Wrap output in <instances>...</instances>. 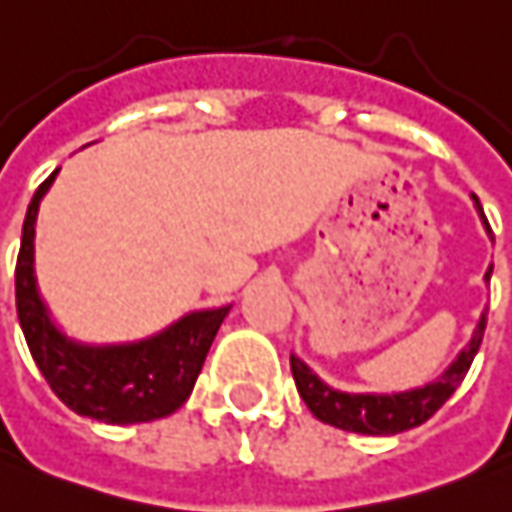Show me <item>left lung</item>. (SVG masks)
I'll return each instance as SVG.
<instances>
[{
    "mask_svg": "<svg viewBox=\"0 0 512 512\" xmlns=\"http://www.w3.org/2000/svg\"><path fill=\"white\" fill-rule=\"evenodd\" d=\"M477 209L482 214L479 200ZM482 220H485V214H482ZM485 225H488V220H485ZM488 231H491V225H488ZM491 270L485 273V278H491ZM485 323H488V312L482 315L471 343L465 345L463 354L451 362V368L440 376L438 382L426 384L421 390L396 393V396L340 393V390L320 382L315 373L306 368V362H301L298 357H290L292 379L298 384V393L317 421L345 429V432H359V435H398V432H407L412 426H421L424 421H429L449 401L451 393L463 384L465 373H468L471 362L477 357L479 345H482Z\"/></svg>",
    "mask_w": 512,
    "mask_h": 512,
    "instance_id": "1",
    "label": "left lung"
}]
</instances>
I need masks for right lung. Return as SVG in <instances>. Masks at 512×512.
Here are the masks:
<instances>
[{
	"instance_id": "right-lung-1",
	"label": "right lung",
	"mask_w": 512,
	"mask_h": 512,
	"mask_svg": "<svg viewBox=\"0 0 512 512\" xmlns=\"http://www.w3.org/2000/svg\"><path fill=\"white\" fill-rule=\"evenodd\" d=\"M55 172L27 206L16 259V312L35 365L52 393L77 415L105 424H144L172 415L192 393L228 306L192 312L144 343L91 348L66 340L49 323L33 278L35 214Z\"/></svg>"
}]
</instances>
